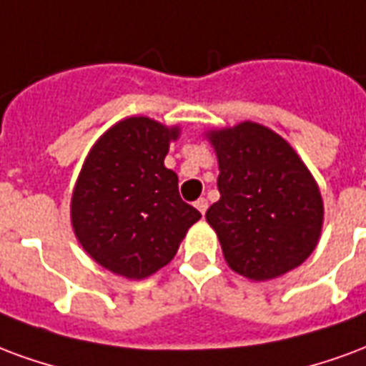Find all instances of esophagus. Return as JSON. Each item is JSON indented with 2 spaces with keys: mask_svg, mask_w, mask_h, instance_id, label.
Wrapping results in <instances>:
<instances>
[{
  "mask_svg": "<svg viewBox=\"0 0 366 366\" xmlns=\"http://www.w3.org/2000/svg\"><path fill=\"white\" fill-rule=\"evenodd\" d=\"M194 207H197V210H199L201 214H204L207 209H209V201H207V199H199V201L194 202Z\"/></svg>",
  "mask_w": 366,
  "mask_h": 366,
  "instance_id": "1",
  "label": "esophagus"
}]
</instances>
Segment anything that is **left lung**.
I'll list each match as a JSON object with an SVG mask.
<instances>
[{
    "instance_id": "8db88e82",
    "label": "left lung",
    "mask_w": 366,
    "mask_h": 366,
    "mask_svg": "<svg viewBox=\"0 0 366 366\" xmlns=\"http://www.w3.org/2000/svg\"><path fill=\"white\" fill-rule=\"evenodd\" d=\"M218 157L220 199L207 210L232 271L269 281L318 245L324 202L292 146L271 128L239 122L207 132Z\"/></svg>"
}]
</instances>
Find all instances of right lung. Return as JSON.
<instances>
[{
    "label": "right lung",
    "mask_w": 366,
    "mask_h": 366,
    "mask_svg": "<svg viewBox=\"0 0 366 366\" xmlns=\"http://www.w3.org/2000/svg\"><path fill=\"white\" fill-rule=\"evenodd\" d=\"M179 127L128 117L99 138L71 194L77 242L101 267L146 279L175 257L201 212L179 197L164 165Z\"/></svg>",
    "instance_id": "add662e5"
}]
</instances>
